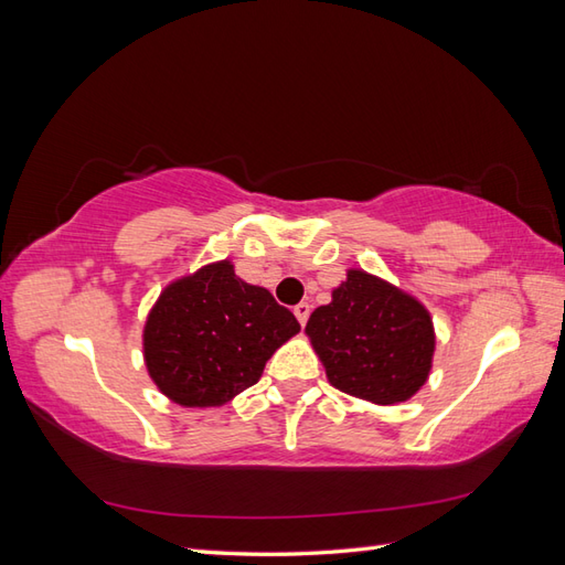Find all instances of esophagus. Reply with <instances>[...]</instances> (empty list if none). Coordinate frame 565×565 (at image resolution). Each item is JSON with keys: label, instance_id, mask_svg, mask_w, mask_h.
I'll use <instances>...</instances> for the list:
<instances>
[{"label": "esophagus", "instance_id": "34e87169", "mask_svg": "<svg viewBox=\"0 0 565 565\" xmlns=\"http://www.w3.org/2000/svg\"><path fill=\"white\" fill-rule=\"evenodd\" d=\"M294 312H296V318H298L300 327H306V322H308V318H310V303H298V306L294 308Z\"/></svg>", "mask_w": 565, "mask_h": 565}]
</instances>
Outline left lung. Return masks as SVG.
Wrapping results in <instances>:
<instances>
[{
    "label": "left lung",
    "mask_w": 565,
    "mask_h": 565,
    "mask_svg": "<svg viewBox=\"0 0 565 565\" xmlns=\"http://www.w3.org/2000/svg\"><path fill=\"white\" fill-rule=\"evenodd\" d=\"M306 334L330 383L375 404L416 395L436 349L428 310L361 269H351L334 288L332 303L312 310Z\"/></svg>",
    "instance_id": "1"
}]
</instances>
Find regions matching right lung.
Wrapping results in <instances>:
<instances>
[{"label": "right lung", "mask_w": 565, "mask_h": 565, "mask_svg": "<svg viewBox=\"0 0 565 565\" xmlns=\"http://www.w3.org/2000/svg\"><path fill=\"white\" fill-rule=\"evenodd\" d=\"M300 330L267 288L235 277L228 259L170 284L143 327V359L166 397L221 406L255 385L265 363Z\"/></svg>", "instance_id": "obj_1"}]
</instances>
